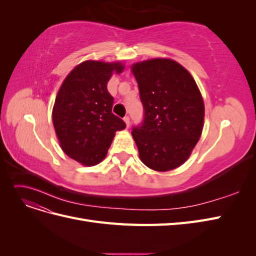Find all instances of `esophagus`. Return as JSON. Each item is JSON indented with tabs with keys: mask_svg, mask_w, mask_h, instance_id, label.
<instances>
[{
	"mask_svg": "<svg viewBox=\"0 0 256 256\" xmlns=\"http://www.w3.org/2000/svg\"><path fill=\"white\" fill-rule=\"evenodd\" d=\"M124 120H125L127 127H129V126H130V118H129V116H125V118H124Z\"/></svg>",
	"mask_w": 256,
	"mask_h": 256,
	"instance_id": "34e87169",
	"label": "esophagus"
}]
</instances>
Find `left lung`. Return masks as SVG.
<instances>
[{
	"mask_svg": "<svg viewBox=\"0 0 256 256\" xmlns=\"http://www.w3.org/2000/svg\"><path fill=\"white\" fill-rule=\"evenodd\" d=\"M144 108L143 122L132 128L143 164L166 172L182 166L198 142L204 102L198 85L177 62L152 58L131 67Z\"/></svg>",
	"mask_w": 256,
	"mask_h": 256,
	"instance_id": "left-lung-1",
	"label": "left lung"
}]
</instances>
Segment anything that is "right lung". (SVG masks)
I'll return each mask as SVG.
<instances>
[{
	"mask_svg": "<svg viewBox=\"0 0 256 256\" xmlns=\"http://www.w3.org/2000/svg\"><path fill=\"white\" fill-rule=\"evenodd\" d=\"M122 63L85 60L64 80L56 98L52 120L62 150L84 166H96L106 156L115 132L126 128L112 113L114 98L106 84Z\"/></svg>",
	"mask_w": 256,
	"mask_h": 256,
	"instance_id": "right-lung-1",
	"label": "right lung"
}]
</instances>
